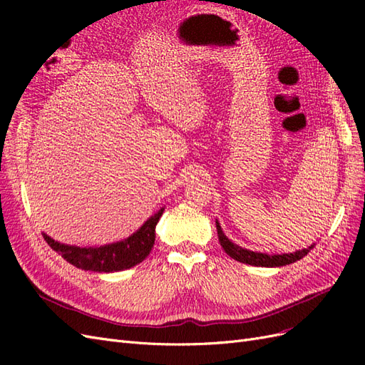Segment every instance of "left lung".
<instances>
[{
	"label": "left lung",
	"instance_id": "obj_1",
	"mask_svg": "<svg viewBox=\"0 0 365 365\" xmlns=\"http://www.w3.org/2000/svg\"><path fill=\"white\" fill-rule=\"evenodd\" d=\"M216 230H217V237L220 242V247L228 254L230 257H233L237 262L252 264V267H264V268H275V267H284V264L294 263L297 260L303 259L306 254L311 251L315 244L311 247L297 250L294 252H283V254H267V252H259V251H251L247 248H242L236 245L235 242H231L225 235L222 228H220L217 219H216Z\"/></svg>",
	"mask_w": 365,
	"mask_h": 365
}]
</instances>
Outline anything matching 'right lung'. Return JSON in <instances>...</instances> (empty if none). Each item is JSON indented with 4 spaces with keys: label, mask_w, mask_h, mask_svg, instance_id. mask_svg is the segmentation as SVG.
Instances as JSON below:
<instances>
[{
    "label": "right lung",
    "mask_w": 365,
    "mask_h": 365,
    "mask_svg": "<svg viewBox=\"0 0 365 365\" xmlns=\"http://www.w3.org/2000/svg\"><path fill=\"white\" fill-rule=\"evenodd\" d=\"M163 212L164 208H160L129 237L101 247L67 245L51 239L46 233H42V236L54 251L76 268L94 272L125 271L135 267L149 256L155 242V227Z\"/></svg>",
    "instance_id": "add662e5"
}]
</instances>
